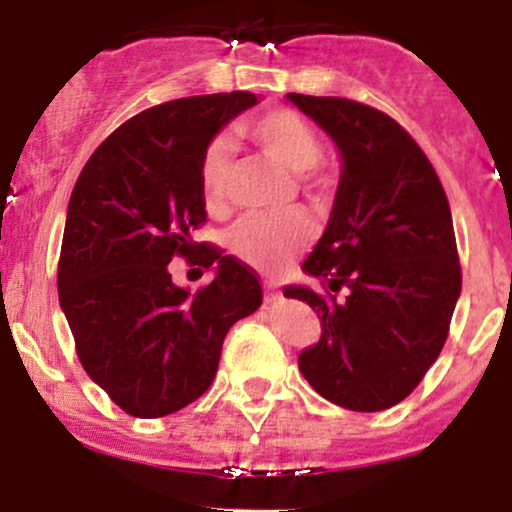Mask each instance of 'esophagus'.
<instances>
[{"instance_id":"34e87169","label":"esophagus","mask_w":512,"mask_h":512,"mask_svg":"<svg viewBox=\"0 0 512 512\" xmlns=\"http://www.w3.org/2000/svg\"><path fill=\"white\" fill-rule=\"evenodd\" d=\"M280 299H282V294L277 292L275 287L265 285V302H267V304H275V302H280Z\"/></svg>"}]
</instances>
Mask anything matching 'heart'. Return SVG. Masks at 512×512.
Masks as SVG:
<instances>
[{
	"label": "heart",
	"mask_w": 512,
	"mask_h": 512,
	"mask_svg": "<svg viewBox=\"0 0 512 512\" xmlns=\"http://www.w3.org/2000/svg\"><path fill=\"white\" fill-rule=\"evenodd\" d=\"M237 131L250 138L267 158L299 175L304 183H317V163L322 160V138L317 128L289 108L267 111L252 121L240 123ZM232 173V148L225 138H215L203 151L198 168L200 198L205 208L218 213L225 205ZM312 220L302 210L285 215H247L227 232V247L247 265L265 272H277L307 245Z\"/></svg>",
	"instance_id": "obj_1"
}]
</instances>
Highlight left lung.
Here are the masks:
<instances>
[{
  "label": "left lung",
  "mask_w": 512,
  "mask_h": 512,
  "mask_svg": "<svg viewBox=\"0 0 512 512\" xmlns=\"http://www.w3.org/2000/svg\"><path fill=\"white\" fill-rule=\"evenodd\" d=\"M289 101L344 160L332 218L302 265L322 292L285 289L322 319L299 371L342 409H391L438 359L461 294L446 190L409 131L379 108L339 96Z\"/></svg>",
  "instance_id": "obj_1"
}]
</instances>
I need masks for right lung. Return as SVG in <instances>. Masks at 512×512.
Listing matches in <instances>:
<instances>
[{
  "mask_svg": "<svg viewBox=\"0 0 512 512\" xmlns=\"http://www.w3.org/2000/svg\"><path fill=\"white\" fill-rule=\"evenodd\" d=\"M250 91L188 96L118 126L81 170L59 255V302L86 374L138 418L180 411L218 374L225 334L262 304L255 272L190 232L205 223L198 168ZM173 256L218 266L195 295L175 288Z\"/></svg>",
  "mask_w": 512,
  "mask_h": 512,
  "instance_id": "obj_1",
  "label": "right lung"
}]
</instances>
